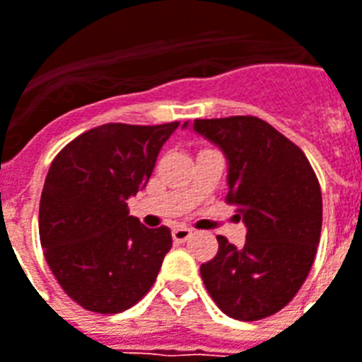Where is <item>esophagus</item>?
Segmentation results:
<instances>
[{"label":"esophagus","mask_w":362,"mask_h":362,"mask_svg":"<svg viewBox=\"0 0 362 362\" xmlns=\"http://www.w3.org/2000/svg\"><path fill=\"white\" fill-rule=\"evenodd\" d=\"M189 235H192V230H189V228H184V226H178V228L173 230V239H175L176 243L187 241V237Z\"/></svg>","instance_id":"1"}]
</instances>
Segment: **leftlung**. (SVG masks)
Returning a JSON list of instances; mask_svg holds the SVG:
<instances>
[{
    "label": "left lung",
    "instance_id": "left-lung-1",
    "mask_svg": "<svg viewBox=\"0 0 362 362\" xmlns=\"http://www.w3.org/2000/svg\"><path fill=\"white\" fill-rule=\"evenodd\" d=\"M228 161V201L247 226L243 247L218 237V255L201 266L206 291L226 315L258 321L300 291L317 255L321 187L308 157L269 123L235 115L184 123Z\"/></svg>",
    "mask_w": 362,
    "mask_h": 362
}]
</instances>
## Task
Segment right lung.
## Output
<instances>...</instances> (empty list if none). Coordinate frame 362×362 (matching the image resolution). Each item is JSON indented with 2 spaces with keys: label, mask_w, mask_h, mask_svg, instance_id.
Listing matches in <instances>:
<instances>
[{
  "label": "right lung",
  "mask_w": 362,
  "mask_h": 362,
  "mask_svg": "<svg viewBox=\"0 0 362 362\" xmlns=\"http://www.w3.org/2000/svg\"><path fill=\"white\" fill-rule=\"evenodd\" d=\"M178 121L107 123L71 140L51 163L40 203L45 260L71 300L96 313H121L150 291L173 247L169 228L129 216Z\"/></svg>",
  "instance_id": "obj_1"
}]
</instances>
